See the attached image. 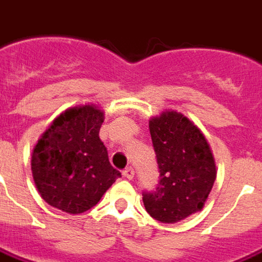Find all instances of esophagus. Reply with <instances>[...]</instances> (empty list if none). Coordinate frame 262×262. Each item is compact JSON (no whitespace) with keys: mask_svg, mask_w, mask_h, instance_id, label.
<instances>
[{"mask_svg":"<svg viewBox=\"0 0 262 262\" xmlns=\"http://www.w3.org/2000/svg\"><path fill=\"white\" fill-rule=\"evenodd\" d=\"M123 177L127 180L133 179V176H135V170H133V167H126L125 170H123Z\"/></svg>","mask_w":262,"mask_h":262,"instance_id":"obj_1","label":"esophagus"}]
</instances>
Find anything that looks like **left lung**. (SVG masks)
<instances>
[{"mask_svg":"<svg viewBox=\"0 0 262 262\" xmlns=\"http://www.w3.org/2000/svg\"><path fill=\"white\" fill-rule=\"evenodd\" d=\"M157 154L159 183L143 192L152 219L173 224L202 210L215 180V163L205 136L177 111H165L149 121Z\"/></svg>","mask_w":262,"mask_h":262,"instance_id":"8db88e82","label":"left lung"}]
</instances>
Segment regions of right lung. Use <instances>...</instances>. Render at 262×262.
Here are the masks:
<instances>
[{"label":"right lung","instance_id":"right-lung-1","mask_svg":"<svg viewBox=\"0 0 262 262\" xmlns=\"http://www.w3.org/2000/svg\"><path fill=\"white\" fill-rule=\"evenodd\" d=\"M104 114L95 104L66 110L38 140L31 155L43 201L70 214L97 205L121 173L111 166L99 132Z\"/></svg>","mask_w":262,"mask_h":262}]
</instances>
